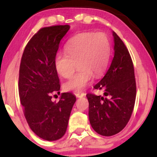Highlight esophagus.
<instances>
[{
  "mask_svg": "<svg viewBox=\"0 0 157 157\" xmlns=\"http://www.w3.org/2000/svg\"><path fill=\"white\" fill-rule=\"evenodd\" d=\"M75 95H76L77 97H82L86 95V94L83 92H77L75 93Z\"/></svg>",
  "mask_w": 157,
  "mask_h": 157,
  "instance_id": "34e87169",
  "label": "esophagus"
}]
</instances>
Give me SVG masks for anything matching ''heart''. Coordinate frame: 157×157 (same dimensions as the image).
Instances as JSON below:
<instances>
[{"mask_svg":"<svg viewBox=\"0 0 157 157\" xmlns=\"http://www.w3.org/2000/svg\"><path fill=\"white\" fill-rule=\"evenodd\" d=\"M65 52L55 56L56 71L64 78H70L77 64L78 72L64 87L68 91H82L91 84L94 75L100 77L105 71L111 55V42L104 32H82L66 43Z\"/></svg>","mask_w":157,"mask_h":157,"instance_id":"obj_1","label":"heart"}]
</instances>
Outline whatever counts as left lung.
I'll return each instance as SVG.
<instances>
[{
	"label": "left lung",
	"mask_w": 157,
	"mask_h": 157,
	"mask_svg": "<svg viewBox=\"0 0 157 157\" xmlns=\"http://www.w3.org/2000/svg\"><path fill=\"white\" fill-rule=\"evenodd\" d=\"M113 57L105 76L94 86L105 97L86 94L91 127L97 134L110 136L120 132L130 120L136 100L134 68L123 41L113 32Z\"/></svg>",
	"instance_id": "1"
}]
</instances>
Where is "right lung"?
<instances>
[{"label": "right lung", "mask_w": 157, "mask_h": 157, "mask_svg": "<svg viewBox=\"0 0 157 157\" xmlns=\"http://www.w3.org/2000/svg\"><path fill=\"white\" fill-rule=\"evenodd\" d=\"M68 25L40 29L23 51L19 70L18 90L23 113L35 134L43 140L55 141L66 133L76 97L63 93L58 102L52 95L60 94V84L55 58Z\"/></svg>", "instance_id": "add662e5"}]
</instances>
